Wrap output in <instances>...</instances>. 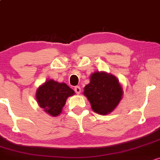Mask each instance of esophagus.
<instances>
[{"mask_svg":"<svg viewBox=\"0 0 160 160\" xmlns=\"http://www.w3.org/2000/svg\"><path fill=\"white\" fill-rule=\"evenodd\" d=\"M74 90H75V92L77 94H79L81 93V88L79 86H75Z\"/></svg>","mask_w":160,"mask_h":160,"instance_id":"1","label":"esophagus"}]
</instances>
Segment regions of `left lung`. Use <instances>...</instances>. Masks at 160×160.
<instances>
[{
	"mask_svg": "<svg viewBox=\"0 0 160 160\" xmlns=\"http://www.w3.org/2000/svg\"><path fill=\"white\" fill-rule=\"evenodd\" d=\"M83 94L89 100L93 111L107 115L122 99L123 89L115 75L106 72H95L90 76V82L84 88Z\"/></svg>",
	"mask_w": 160,
	"mask_h": 160,
	"instance_id": "obj_1",
	"label": "left lung"
}]
</instances>
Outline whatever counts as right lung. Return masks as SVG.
Segmentation results:
<instances>
[{
    "label": "right lung",
    "instance_id": "right-lung-1",
    "mask_svg": "<svg viewBox=\"0 0 160 160\" xmlns=\"http://www.w3.org/2000/svg\"><path fill=\"white\" fill-rule=\"evenodd\" d=\"M74 94L75 91L66 84L48 79L38 88L35 98L46 113L56 117L62 112L67 98Z\"/></svg>",
    "mask_w": 160,
    "mask_h": 160
}]
</instances>
